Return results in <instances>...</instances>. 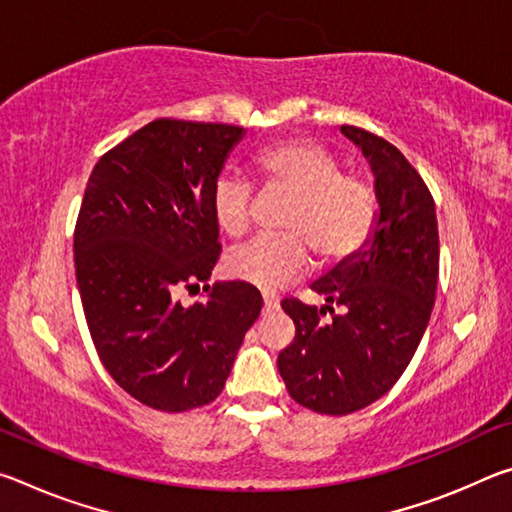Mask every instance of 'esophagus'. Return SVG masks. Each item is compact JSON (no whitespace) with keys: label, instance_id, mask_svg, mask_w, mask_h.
<instances>
[{"label":"esophagus","instance_id":"1","mask_svg":"<svg viewBox=\"0 0 512 512\" xmlns=\"http://www.w3.org/2000/svg\"><path fill=\"white\" fill-rule=\"evenodd\" d=\"M262 298H264V309H266V311H273V309L280 307V298H277L275 293H268V291H264V293H262Z\"/></svg>","mask_w":512,"mask_h":512}]
</instances>
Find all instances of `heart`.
Listing matches in <instances>:
<instances>
[{"instance_id":"obj_1","label":"heart","mask_w":512,"mask_h":512,"mask_svg":"<svg viewBox=\"0 0 512 512\" xmlns=\"http://www.w3.org/2000/svg\"><path fill=\"white\" fill-rule=\"evenodd\" d=\"M259 176L291 198L282 232L262 235L225 257L232 277L268 291L287 287L305 271L311 250L323 264L343 262L368 244L377 225V196L366 178L341 171L325 146L309 140L271 144L257 153ZM253 187L239 173L223 171L212 187V216L225 235L237 239L250 228Z\"/></svg>"}]
</instances>
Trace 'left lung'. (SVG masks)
I'll use <instances>...</instances> for the list:
<instances>
[{"label":"left lung","mask_w":512,"mask_h":512,"mask_svg":"<svg viewBox=\"0 0 512 512\" xmlns=\"http://www.w3.org/2000/svg\"><path fill=\"white\" fill-rule=\"evenodd\" d=\"M341 133L375 173L377 225L366 248L314 282L325 307L282 300L296 339L277 357L293 400L325 415L359 411L402 377L431 318L440 264L436 203L420 173L384 137L348 124Z\"/></svg>","instance_id":"1"}]
</instances>
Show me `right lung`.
I'll use <instances>...</instances> for the list:
<instances>
[{
  "label": "right lung",
  "mask_w": 512,
  "mask_h": 512,
  "mask_svg": "<svg viewBox=\"0 0 512 512\" xmlns=\"http://www.w3.org/2000/svg\"><path fill=\"white\" fill-rule=\"evenodd\" d=\"M244 128L162 117L103 153L74 228L76 282L110 377L151 409L214 402L262 311L246 282L210 287L219 262L212 187ZM204 284L185 308L183 288Z\"/></svg>",
  "instance_id": "1"
}]
</instances>
